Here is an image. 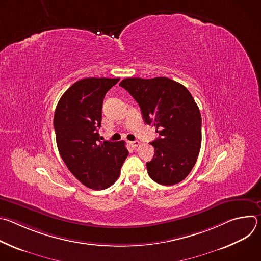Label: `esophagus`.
I'll use <instances>...</instances> for the list:
<instances>
[{
  "mask_svg": "<svg viewBox=\"0 0 261 261\" xmlns=\"http://www.w3.org/2000/svg\"><path fill=\"white\" fill-rule=\"evenodd\" d=\"M129 144L132 146V147H136L139 145V141L138 140H135V141H129Z\"/></svg>",
  "mask_w": 261,
  "mask_h": 261,
  "instance_id": "1",
  "label": "esophagus"
}]
</instances>
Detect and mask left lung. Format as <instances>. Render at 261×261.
<instances>
[{
	"label": "left lung",
	"instance_id": "left-lung-1",
	"mask_svg": "<svg viewBox=\"0 0 261 261\" xmlns=\"http://www.w3.org/2000/svg\"><path fill=\"white\" fill-rule=\"evenodd\" d=\"M138 103L143 121L159 137L147 173L158 184L181 181L194 167L201 146V116L187 88L167 77L125 79L120 84Z\"/></svg>",
	"mask_w": 261,
	"mask_h": 261
}]
</instances>
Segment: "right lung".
<instances>
[{
    "label": "right lung",
    "instance_id": "1",
    "mask_svg": "<svg viewBox=\"0 0 261 261\" xmlns=\"http://www.w3.org/2000/svg\"><path fill=\"white\" fill-rule=\"evenodd\" d=\"M120 79H84L61 97L54 118L59 153L88 188L103 190L119 177L129 152L125 141H101L98 129L107 91Z\"/></svg>",
    "mask_w": 261,
    "mask_h": 261
}]
</instances>
